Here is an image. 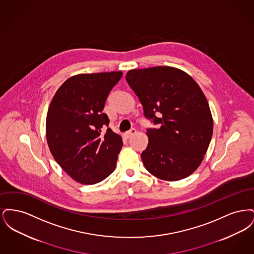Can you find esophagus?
<instances>
[{"mask_svg":"<svg viewBox=\"0 0 254 254\" xmlns=\"http://www.w3.org/2000/svg\"><path fill=\"white\" fill-rule=\"evenodd\" d=\"M135 133H136V129H135V128H132V129H130V131L125 133V134H124V137H125L126 139H129V138H130L131 136H133Z\"/></svg>","mask_w":254,"mask_h":254,"instance_id":"1","label":"esophagus"}]
</instances>
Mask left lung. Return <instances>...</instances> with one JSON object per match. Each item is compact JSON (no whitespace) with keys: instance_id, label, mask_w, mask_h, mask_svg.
Returning <instances> with one entry per match:
<instances>
[{"instance_id":"8db88e82","label":"left lung","mask_w":254,"mask_h":254,"mask_svg":"<svg viewBox=\"0 0 254 254\" xmlns=\"http://www.w3.org/2000/svg\"><path fill=\"white\" fill-rule=\"evenodd\" d=\"M127 82L139 98L148 144L141 158L148 172L165 181L190 176L202 163L210 143L213 120L202 89L193 79L172 66L131 69Z\"/></svg>"}]
</instances>
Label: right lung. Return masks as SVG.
Returning a JSON list of instances; mask_svg holds the SVG:
<instances>
[{
  "label": "right lung",
  "instance_id": "add662e5",
  "mask_svg": "<svg viewBox=\"0 0 254 254\" xmlns=\"http://www.w3.org/2000/svg\"><path fill=\"white\" fill-rule=\"evenodd\" d=\"M122 75L112 71L72 76L58 88L49 105L47 140L50 152L76 182L96 184L116 168L121 136L109 127L102 132L109 124L102 111Z\"/></svg>",
  "mask_w": 254,
  "mask_h": 254
}]
</instances>
